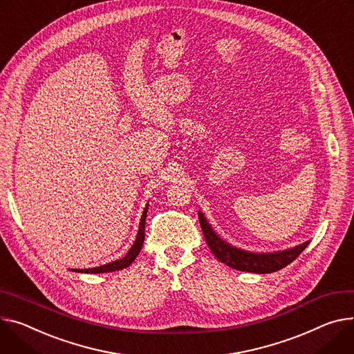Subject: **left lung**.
Listing matches in <instances>:
<instances>
[{
  "label": "left lung",
  "instance_id": "8db88e82",
  "mask_svg": "<svg viewBox=\"0 0 354 354\" xmlns=\"http://www.w3.org/2000/svg\"><path fill=\"white\" fill-rule=\"evenodd\" d=\"M198 216H199V223L203 232L205 241L209 249L212 250V253H214L215 257H218L222 263L241 272L265 274V273L280 270L285 266L290 265L295 259L306 249V246L309 245V242H304L295 248L277 250V252H268V253L243 250L236 246H232L230 243L223 241L219 234L212 229V226L209 225V222L203 215V212L199 210Z\"/></svg>",
  "mask_w": 354,
  "mask_h": 354
}]
</instances>
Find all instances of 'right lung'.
I'll use <instances>...</instances> for the list:
<instances>
[{
	"label": "right lung",
	"mask_w": 354,
	"mask_h": 354,
	"mask_svg": "<svg viewBox=\"0 0 354 354\" xmlns=\"http://www.w3.org/2000/svg\"><path fill=\"white\" fill-rule=\"evenodd\" d=\"M147 212H148V203L144 209V214L142 218H140L139 222V229H138V234H136V239L133 242V245L131 246V249L128 250V253L118 259L115 262L98 266V268H91V269H73L74 272L78 273H106V272H115V270H122L125 268H128L129 265H132V262L136 259V256L139 254L140 249L144 246V241H145V219H147Z\"/></svg>",
	"instance_id": "1"
}]
</instances>
